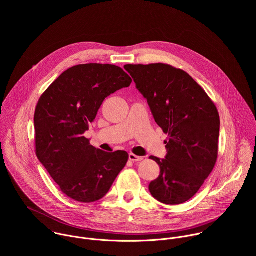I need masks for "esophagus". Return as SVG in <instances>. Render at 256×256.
<instances>
[{"instance_id": "esophagus-1", "label": "esophagus", "mask_w": 256, "mask_h": 256, "mask_svg": "<svg viewBox=\"0 0 256 256\" xmlns=\"http://www.w3.org/2000/svg\"><path fill=\"white\" fill-rule=\"evenodd\" d=\"M128 158H130V160L132 161V162H138V161H142V157L136 156V155H134V154H132V153H130Z\"/></svg>"}]
</instances>
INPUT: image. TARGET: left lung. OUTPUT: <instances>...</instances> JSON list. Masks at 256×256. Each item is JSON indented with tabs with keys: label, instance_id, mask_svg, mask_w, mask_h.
<instances>
[{
	"label": "left lung",
	"instance_id": "8db88e82",
	"mask_svg": "<svg viewBox=\"0 0 256 256\" xmlns=\"http://www.w3.org/2000/svg\"><path fill=\"white\" fill-rule=\"evenodd\" d=\"M136 88L147 98L157 124L168 134L167 156H150L160 175L149 190L165 204L190 200L218 159L220 116L206 91L181 68L167 64H126Z\"/></svg>",
	"mask_w": 256,
	"mask_h": 256
}]
</instances>
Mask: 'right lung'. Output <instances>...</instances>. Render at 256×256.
Masks as SVG:
<instances>
[{
	"mask_svg": "<svg viewBox=\"0 0 256 256\" xmlns=\"http://www.w3.org/2000/svg\"><path fill=\"white\" fill-rule=\"evenodd\" d=\"M132 82L114 64H78L64 70L40 96L34 114L35 153L70 198L99 200L124 168L126 152L96 149L84 134L105 98Z\"/></svg>",
	"mask_w": 256,
	"mask_h": 256,
	"instance_id": "right-lung-1",
	"label": "right lung"
}]
</instances>
